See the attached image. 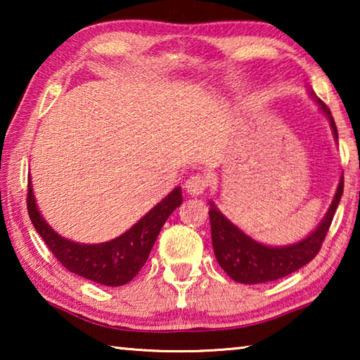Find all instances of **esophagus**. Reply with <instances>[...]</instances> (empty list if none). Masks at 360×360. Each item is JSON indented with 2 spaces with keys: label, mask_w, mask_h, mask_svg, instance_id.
<instances>
[{
  "label": "esophagus",
  "mask_w": 360,
  "mask_h": 360,
  "mask_svg": "<svg viewBox=\"0 0 360 360\" xmlns=\"http://www.w3.org/2000/svg\"><path fill=\"white\" fill-rule=\"evenodd\" d=\"M210 184H211V181L208 179V176H206L205 173H193L186 179L184 187L191 195H200V193H203L206 188H208Z\"/></svg>",
  "instance_id": "esophagus-1"
}]
</instances>
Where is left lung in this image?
<instances>
[{"label": "left lung", "mask_w": 360, "mask_h": 360, "mask_svg": "<svg viewBox=\"0 0 360 360\" xmlns=\"http://www.w3.org/2000/svg\"><path fill=\"white\" fill-rule=\"evenodd\" d=\"M318 103L330 120L335 138H338L337 125H335L330 109L322 100H318ZM341 195H343V178L340 181L330 210L322 219L319 227L304 240L284 248H270L249 238L211 203V238L217 264L233 281L241 284L276 281L279 278L297 271L298 268L309 264L321 251L322 243H324L333 221L335 211L338 208Z\"/></svg>", "instance_id": "1"}]
</instances>
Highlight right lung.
I'll return each mask as SVG.
<instances>
[{"label": "right lung", "instance_id": "1", "mask_svg": "<svg viewBox=\"0 0 360 360\" xmlns=\"http://www.w3.org/2000/svg\"><path fill=\"white\" fill-rule=\"evenodd\" d=\"M182 203L181 187L154 206L141 221L115 240L101 245H79L57 235L39 214L32 184H28L27 208L36 231L66 270L103 285H124L141 270L168 216Z\"/></svg>", "mask_w": 360, "mask_h": 360}]
</instances>
